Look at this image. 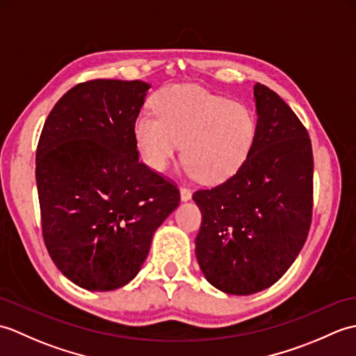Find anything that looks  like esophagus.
Returning a JSON list of instances; mask_svg holds the SVG:
<instances>
[{"label": "esophagus", "instance_id": "1", "mask_svg": "<svg viewBox=\"0 0 356 356\" xmlns=\"http://www.w3.org/2000/svg\"><path fill=\"white\" fill-rule=\"evenodd\" d=\"M191 195H193V193H191L190 188H185V186L180 188V199H182V202L190 200Z\"/></svg>", "mask_w": 356, "mask_h": 356}]
</instances>
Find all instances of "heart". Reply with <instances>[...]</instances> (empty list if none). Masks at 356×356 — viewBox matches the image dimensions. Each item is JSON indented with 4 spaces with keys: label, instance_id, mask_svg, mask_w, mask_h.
Returning a JSON list of instances; mask_svg holds the SVG:
<instances>
[{
    "label": "heart",
    "instance_id": "b5f03b06",
    "mask_svg": "<svg viewBox=\"0 0 356 356\" xmlns=\"http://www.w3.org/2000/svg\"><path fill=\"white\" fill-rule=\"evenodd\" d=\"M154 113L134 120V139L154 171L168 168L184 142L185 171L217 184L245 165L255 145L254 113L197 86H166L157 93Z\"/></svg>",
    "mask_w": 356,
    "mask_h": 356
}]
</instances>
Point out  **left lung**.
Masks as SVG:
<instances>
[{
	"instance_id": "8db88e82",
	"label": "left lung",
	"mask_w": 356,
	"mask_h": 356,
	"mask_svg": "<svg viewBox=\"0 0 356 356\" xmlns=\"http://www.w3.org/2000/svg\"><path fill=\"white\" fill-rule=\"evenodd\" d=\"M257 139L225 182L197 190L195 255L222 292L251 295L272 286L297 259L312 222L314 156L307 130L282 97L254 86Z\"/></svg>"
}]
</instances>
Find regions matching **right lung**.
Instances as JSON below:
<instances>
[{"label": "right lung", "instance_id": "right-lung-1", "mask_svg": "<svg viewBox=\"0 0 356 356\" xmlns=\"http://www.w3.org/2000/svg\"><path fill=\"white\" fill-rule=\"evenodd\" d=\"M148 88L81 82L56 102L38 142L44 243L56 268L87 291L130 283L180 202L177 185L139 162L134 120Z\"/></svg>", "mask_w": 356, "mask_h": 356}]
</instances>
